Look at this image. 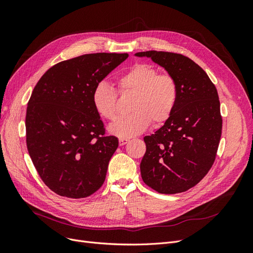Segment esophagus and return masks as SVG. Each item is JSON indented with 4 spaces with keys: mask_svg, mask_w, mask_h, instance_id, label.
I'll use <instances>...</instances> for the list:
<instances>
[{
    "mask_svg": "<svg viewBox=\"0 0 253 253\" xmlns=\"http://www.w3.org/2000/svg\"><path fill=\"white\" fill-rule=\"evenodd\" d=\"M128 142L127 138H119V145H125Z\"/></svg>",
    "mask_w": 253,
    "mask_h": 253,
    "instance_id": "esophagus-1",
    "label": "esophagus"
}]
</instances>
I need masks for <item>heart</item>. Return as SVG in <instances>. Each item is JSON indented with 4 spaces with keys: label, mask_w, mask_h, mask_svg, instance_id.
<instances>
[{
    "label": "heart",
    "mask_w": 253,
    "mask_h": 253,
    "mask_svg": "<svg viewBox=\"0 0 253 253\" xmlns=\"http://www.w3.org/2000/svg\"><path fill=\"white\" fill-rule=\"evenodd\" d=\"M120 94L133 93L129 113L120 116L110 126L111 133L121 137L137 135L147 129L151 122L162 125L175 110L178 86L170 74H159L151 64L137 63L122 73L116 80ZM118 94L110 83L96 84L91 102L99 116L106 120L117 117Z\"/></svg>",
    "instance_id": "obj_1"
}]
</instances>
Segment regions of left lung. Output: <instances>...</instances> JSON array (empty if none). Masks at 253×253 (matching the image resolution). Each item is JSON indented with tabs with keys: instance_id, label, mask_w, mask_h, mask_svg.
Segmentation results:
<instances>
[{
	"instance_id": "obj_1",
	"label": "left lung",
	"mask_w": 253,
	"mask_h": 253,
	"mask_svg": "<svg viewBox=\"0 0 253 253\" xmlns=\"http://www.w3.org/2000/svg\"><path fill=\"white\" fill-rule=\"evenodd\" d=\"M173 76L178 98L172 116L143 140L140 163L145 185L163 194L185 192L200 182L214 164L223 127L216 87L193 60L169 51H141Z\"/></svg>"
}]
</instances>
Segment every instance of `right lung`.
Returning a JSON list of instances; mask_svg holds the SVG:
<instances>
[{"label": "right lung", "instance_id": "right-lung-1", "mask_svg": "<svg viewBox=\"0 0 253 253\" xmlns=\"http://www.w3.org/2000/svg\"><path fill=\"white\" fill-rule=\"evenodd\" d=\"M127 57L96 52L61 61L36 84L26 110L27 150L56 194L87 197L103 185L118 139L105 134L91 94Z\"/></svg>", "mask_w": 253, "mask_h": 253}]
</instances>
